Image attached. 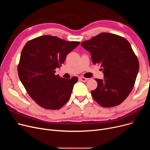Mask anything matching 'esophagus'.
I'll use <instances>...</instances> for the list:
<instances>
[{
    "label": "esophagus",
    "mask_w": 150,
    "mask_h": 150,
    "mask_svg": "<svg viewBox=\"0 0 150 150\" xmlns=\"http://www.w3.org/2000/svg\"><path fill=\"white\" fill-rule=\"evenodd\" d=\"M80 80L81 81H83V82H86V81H87L89 80V78H84V77H83V76H81V77H80Z\"/></svg>",
    "instance_id": "obj_1"
}]
</instances>
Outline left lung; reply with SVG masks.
Returning <instances> with one entry per match:
<instances>
[{
  "label": "left lung",
  "mask_w": 150,
  "mask_h": 150,
  "mask_svg": "<svg viewBox=\"0 0 150 150\" xmlns=\"http://www.w3.org/2000/svg\"><path fill=\"white\" fill-rule=\"evenodd\" d=\"M81 45L91 54L92 62L100 65L103 80L97 79L92 97L104 108L121 104L134 85L139 69L138 59L125 38L109 33H101L83 41Z\"/></svg>",
  "instance_id": "obj_1"
}]
</instances>
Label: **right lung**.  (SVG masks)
Instances as JSON below:
<instances>
[{
  "instance_id": "add662e5",
  "label": "right lung",
  "mask_w": 150,
  "mask_h": 150,
  "mask_svg": "<svg viewBox=\"0 0 150 150\" xmlns=\"http://www.w3.org/2000/svg\"><path fill=\"white\" fill-rule=\"evenodd\" d=\"M80 44L44 35L28 41L21 52L18 72L28 95L41 107L51 110L64 106L78 78L55 75L67 55Z\"/></svg>"
}]
</instances>
